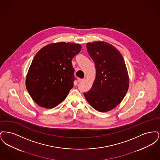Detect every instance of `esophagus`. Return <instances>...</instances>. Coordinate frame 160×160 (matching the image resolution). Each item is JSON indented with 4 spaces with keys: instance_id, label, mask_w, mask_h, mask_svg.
<instances>
[{
    "instance_id": "esophagus-1",
    "label": "esophagus",
    "mask_w": 160,
    "mask_h": 160,
    "mask_svg": "<svg viewBox=\"0 0 160 160\" xmlns=\"http://www.w3.org/2000/svg\"><path fill=\"white\" fill-rule=\"evenodd\" d=\"M84 80V78H78V82H83Z\"/></svg>"
}]
</instances>
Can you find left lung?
I'll return each mask as SVG.
<instances>
[{
    "label": "left lung",
    "instance_id": "1",
    "mask_svg": "<svg viewBox=\"0 0 160 160\" xmlns=\"http://www.w3.org/2000/svg\"><path fill=\"white\" fill-rule=\"evenodd\" d=\"M88 52L94 62L96 78L86 100L99 112L117 106L128 89L129 78L122 54L114 46L103 41L87 43Z\"/></svg>",
    "mask_w": 160,
    "mask_h": 160
}]
</instances>
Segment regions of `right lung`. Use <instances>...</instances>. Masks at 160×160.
Instances as JSON below:
<instances>
[{"label": "right lung", "instance_id": "add662e5", "mask_svg": "<svg viewBox=\"0 0 160 160\" xmlns=\"http://www.w3.org/2000/svg\"><path fill=\"white\" fill-rule=\"evenodd\" d=\"M81 49L80 44L62 42L44 47L35 56L26 86L39 106L53 108L67 97L76 80L71 61Z\"/></svg>", "mask_w": 160, "mask_h": 160}]
</instances>
